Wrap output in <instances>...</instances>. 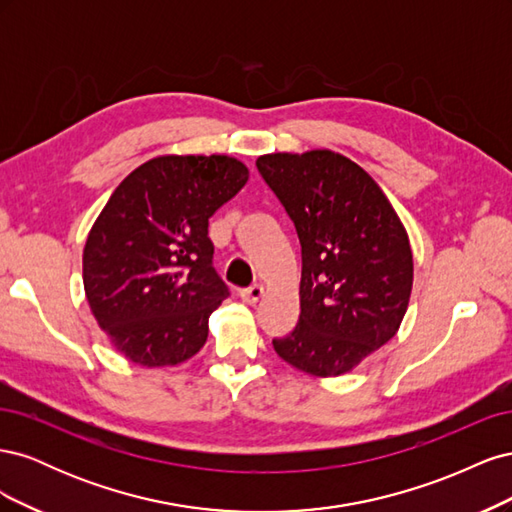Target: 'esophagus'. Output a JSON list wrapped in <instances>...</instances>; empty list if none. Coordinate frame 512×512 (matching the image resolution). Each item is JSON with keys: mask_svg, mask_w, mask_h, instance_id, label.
I'll list each match as a JSON object with an SVG mask.
<instances>
[{"mask_svg": "<svg viewBox=\"0 0 512 512\" xmlns=\"http://www.w3.org/2000/svg\"><path fill=\"white\" fill-rule=\"evenodd\" d=\"M239 294H241V299H243L245 303L254 305V303H258L260 297H262V286H260V284H252L250 288H243Z\"/></svg>", "mask_w": 512, "mask_h": 512, "instance_id": "obj_1", "label": "esophagus"}]
</instances>
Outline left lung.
<instances>
[{
  "label": "left lung",
  "instance_id": "obj_1",
  "mask_svg": "<svg viewBox=\"0 0 512 512\" xmlns=\"http://www.w3.org/2000/svg\"><path fill=\"white\" fill-rule=\"evenodd\" d=\"M258 173L301 243V314L273 348L312 376H342L395 337L412 292V250L380 185L329 149L269 153Z\"/></svg>",
  "mask_w": 512,
  "mask_h": 512
}]
</instances>
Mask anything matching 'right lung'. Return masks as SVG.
Masks as SVG:
<instances>
[{
    "label": "right lung",
    "mask_w": 512,
    "mask_h": 512,
    "mask_svg": "<svg viewBox=\"0 0 512 512\" xmlns=\"http://www.w3.org/2000/svg\"><path fill=\"white\" fill-rule=\"evenodd\" d=\"M228 156H162L123 179L91 228L83 284L111 344L143 367L177 365L207 342L230 290L213 269L209 218L247 183Z\"/></svg>",
    "instance_id": "right-lung-1"
}]
</instances>
